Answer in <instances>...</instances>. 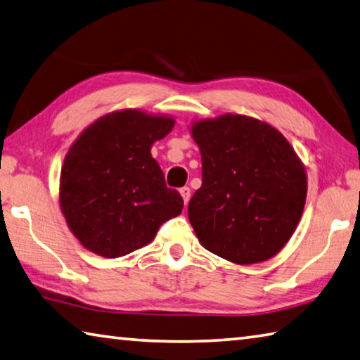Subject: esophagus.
Segmentation results:
<instances>
[{
  "label": "esophagus",
  "mask_w": 360,
  "mask_h": 360,
  "mask_svg": "<svg viewBox=\"0 0 360 360\" xmlns=\"http://www.w3.org/2000/svg\"><path fill=\"white\" fill-rule=\"evenodd\" d=\"M180 194H181V198H184V202H185V205L190 202V196H191V190L188 186H184V188H180Z\"/></svg>",
  "instance_id": "obj_1"
}]
</instances>
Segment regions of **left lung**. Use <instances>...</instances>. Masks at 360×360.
Instances as JSON below:
<instances>
[{
  "mask_svg": "<svg viewBox=\"0 0 360 360\" xmlns=\"http://www.w3.org/2000/svg\"><path fill=\"white\" fill-rule=\"evenodd\" d=\"M191 132L202 156V186L188 205L199 242L236 264L270 259L304 212V164L280 131L251 117L200 120Z\"/></svg>",
  "mask_w": 360,
  "mask_h": 360,
  "instance_id": "obj_1",
  "label": "left lung"
}]
</instances>
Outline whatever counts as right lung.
Returning <instances> with one entry per match:
<instances>
[{
	"instance_id": "add662e5",
	"label": "right lung",
	"mask_w": 360,
	"mask_h": 360,
	"mask_svg": "<svg viewBox=\"0 0 360 360\" xmlns=\"http://www.w3.org/2000/svg\"><path fill=\"white\" fill-rule=\"evenodd\" d=\"M174 118L126 109L91 123L72 143L60 179V207L72 234L86 250L120 257L153 240L167 219L180 215L184 199L166 186L151 158Z\"/></svg>"
}]
</instances>
